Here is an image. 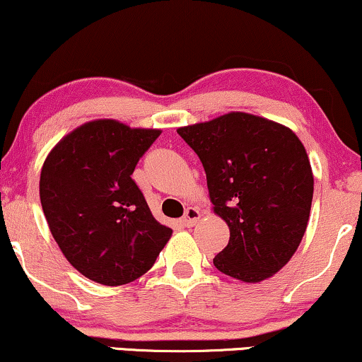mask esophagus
Here are the masks:
<instances>
[{
	"instance_id": "esophagus-1",
	"label": "esophagus",
	"mask_w": 362,
	"mask_h": 362,
	"mask_svg": "<svg viewBox=\"0 0 362 362\" xmlns=\"http://www.w3.org/2000/svg\"><path fill=\"white\" fill-rule=\"evenodd\" d=\"M199 218H200V210L195 207H189L185 210L184 217H182V223H184L185 227H192V226H195Z\"/></svg>"
}]
</instances>
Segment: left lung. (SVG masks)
Segmentation results:
<instances>
[{"label": "left lung", "mask_w": 362, "mask_h": 362, "mask_svg": "<svg viewBox=\"0 0 362 362\" xmlns=\"http://www.w3.org/2000/svg\"><path fill=\"white\" fill-rule=\"evenodd\" d=\"M202 162L214 212L230 239L218 271L260 282L289 262L303 240L314 194L313 168L291 128L244 112L178 128Z\"/></svg>", "instance_id": "1"}]
</instances>
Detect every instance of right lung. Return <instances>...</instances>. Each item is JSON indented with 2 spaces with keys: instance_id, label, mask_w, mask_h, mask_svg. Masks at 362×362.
Here are the masks:
<instances>
[{
  "instance_id": "obj_1",
  "label": "right lung",
  "mask_w": 362,
  "mask_h": 362,
  "mask_svg": "<svg viewBox=\"0 0 362 362\" xmlns=\"http://www.w3.org/2000/svg\"><path fill=\"white\" fill-rule=\"evenodd\" d=\"M162 134L93 120L54 145L40 175V200L53 239L90 281L122 286L144 276L170 239L132 173Z\"/></svg>"
}]
</instances>
